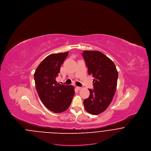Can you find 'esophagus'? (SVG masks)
<instances>
[{
	"instance_id": "esophagus-1",
	"label": "esophagus",
	"mask_w": 151,
	"mask_h": 151,
	"mask_svg": "<svg viewBox=\"0 0 151 151\" xmlns=\"http://www.w3.org/2000/svg\"><path fill=\"white\" fill-rule=\"evenodd\" d=\"M76 88H77V89H78V90H80L82 88H81V87H80V86H77V87H76Z\"/></svg>"
}]
</instances>
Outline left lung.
<instances>
[{
    "label": "left lung",
    "instance_id": "obj_1",
    "mask_svg": "<svg viewBox=\"0 0 151 151\" xmlns=\"http://www.w3.org/2000/svg\"><path fill=\"white\" fill-rule=\"evenodd\" d=\"M83 57L89 75L93 77V89H89L90 95L84 100V108L92 115L104 111L113 99L118 73L114 62L101 52L83 51Z\"/></svg>",
    "mask_w": 151,
    "mask_h": 151
}]
</instances>
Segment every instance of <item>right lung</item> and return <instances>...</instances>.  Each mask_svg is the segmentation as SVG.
<instances>
[{
    "mask_svg": "<svg viewBox=\"0 0 151 151\" xmlns=\"http://www.w3.org/2000/svg\"><path fill=\"white\" fill-rule=\"evenodd\" d=\"M68 51L45 58L34 74L36 90L43 105L55 113L67 110L75 94L74 86L57 83L56 78Z\"/></svg>",
    "mask_w": 151,
    "mask_h": 151,
    "instance_id": "1",
    "label": "right lung"
}]
</instances>
